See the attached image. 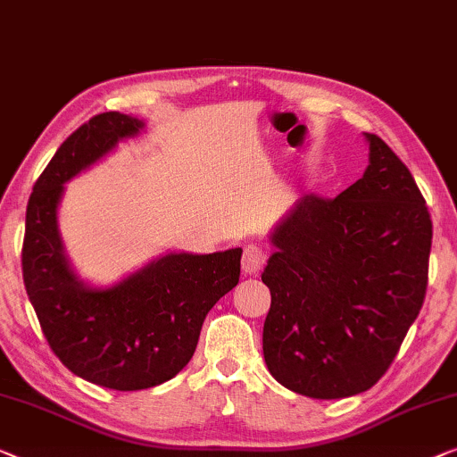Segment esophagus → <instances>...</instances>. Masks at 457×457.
<instances>
[{
    "instance_id": "1",
    "label": "esophagus",
    "mask_w": 457,
    "mask_h": 457,
    "mask_svg": "<svg viewBox=\"0 0 457 457\" xmlns=\"http://www.w3.org/2000/svg\"><path fill=\"white\" fill-rule=\"evenodd\" d=\"M263 263H266V253H263L262 247H257V245H247V247L243 249L241 266H243L245 274H249V276L260 274Z\"/></svg>"
}]
</instances>
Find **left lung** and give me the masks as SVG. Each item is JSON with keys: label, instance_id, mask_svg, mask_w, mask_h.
<instances>
[{"label": "left lung", "instance_id": "8db88e82", "mask_svg": "<svg viewBox=\"0 0 457 457\" xmlns=\"http://www.w3.org/2000/svg\"><path fill=\"white\" fill-rule=\"evenodd\" d=\"M338 197L305 195L278 224L262 282L272 303L263 359L278 383L317 400L367 392L425 303L433 222L414 177L379 136Z\"/></svg>", "mask_w": 457, "mask_h": 457}]
</instances>
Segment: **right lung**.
<instances>
[{"label": "right lung", "instance_id": "obj_1", "mask_svg": "<svg viewBox=\"0 0 457 457\" xmlns=\"http://www.w3.org/2000/svg\"><path fill=\"white\" fill-rule=\"evenodd\" d=\"M142 128L119 111L80 125L32 187L22 243L24 287L51 350L74 375L117 392L161 386L179 373L208 311L241 276L239 247L169 253L104 290L71 272L57 230L63 183Z\"/></svg>", "mask_w": 457, "mask_h": 457}]
</instances>
